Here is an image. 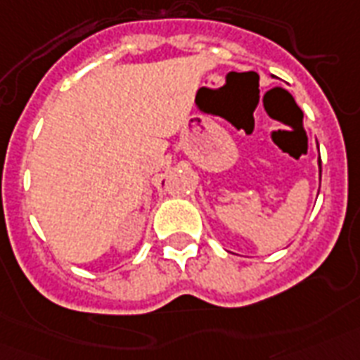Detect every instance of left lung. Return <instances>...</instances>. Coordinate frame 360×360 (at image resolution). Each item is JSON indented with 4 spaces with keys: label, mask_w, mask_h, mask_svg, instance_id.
<instances>
[{
    "label": "left lung",
    "mask_w": 360,
    "mask_h": 360,
    "mask_svg": "<svg viewBox=\"0 0 360 360\" xmlns=\"http://www.w3.org/2000/svg\"><path fill=\"white\" fill-rule=\"evenodd\" d=\"M319 180H321V160H319Z\"/></svg>",
    "instance_id": "left-lung-1"
}]
</instances>
